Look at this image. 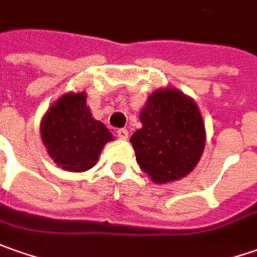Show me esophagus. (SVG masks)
Segmentation results:
<instances>
[{
  "mask_svg": "<svg viewBox=\"0 0 257 257\" xmlns=\"http://www.w3.org/2000/svg\"><path fill=\"white\" fill-rule=\"evenodd\" d=\"M116 137L119 138V139H128V131L125 128H122V129H118V132H116Z\"/></svg>",
  "mask_w": 257,
  "mask_h": 257,
  "instance_id": "1",
  "label": "esophagus"
}]
</instances>
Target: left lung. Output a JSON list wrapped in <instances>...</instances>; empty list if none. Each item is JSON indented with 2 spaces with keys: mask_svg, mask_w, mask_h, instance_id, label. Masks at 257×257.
<instances>
[{
  "mask_svg": "<svg viewBox=\"0 0 257 257\" xmlns=\"http://www.w3.org/2000/svg\"><path fill=\"white\" fill-rule=\"evenodd\" d=\"M142 128L131 137L137 162L155 183L179 181L200 161L206 144L196 102L176 88H159L139 113Z\"/></svg>",
  "mask_w": 257,
  "mask_h": 257,
  "instance_id": "obj_1",
  "label": "left lung"
}]
</instances>
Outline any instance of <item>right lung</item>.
<instances>
[{
	"label": "right lung",
	"instance_id": "1",
	"mask_svg": "<svg viewBox=\"0 0 257 257\" xmlns=\"http://www.w3.org/2000/svg\"><path fill=\"white\" fill-rule=\"evenodd\" d=\"M40 132L51 159L69 172L91 169L103 146L113 141L108 128L92 116L85 91L59 96L42 116Z\"/></svg>",
	"mask_w": 257,
	"mask_h": 257
}]
</instances>
